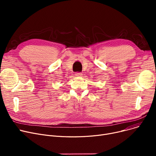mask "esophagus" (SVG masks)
<instances>
[{
    "label": "esophagus",
    "instance_id": "esophagus-1",
    "mask_svg": "<svg viewBox=\"0 0 156 156\" xmlns=\"http://www.w3.org/2000/svg\"><path fill=\"white\" fill-rule=\"evenodd\" d=\"M82 76V74L80 72H77L76 74V76H77V77H81Z\"/></svg>",
    "mask_w": 156,
    "mask_h": 156
}]
</instances>
